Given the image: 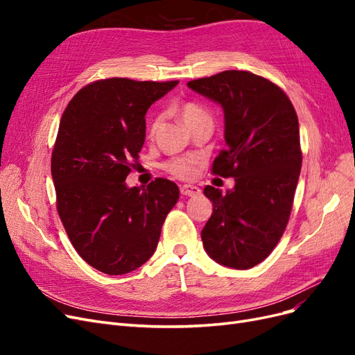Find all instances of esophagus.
I'll use <instances>...</instances> for the list:
<instances>
[{"label": "esophagus", "instance_id": "obj_1", "mask_svg": "<svg viewBox=\"0 0 355 355\" xmlns=\"http://www.w3.org/2000/svg\"><path fill=\"white\" fill-rule=\"evenodd\" d=\"M200 192H201V189L196 185H182L180 187V194L185 197H194V196H198Z\"/></svg>", "mask_w": 355, "mask_h": 355}]
</instances>
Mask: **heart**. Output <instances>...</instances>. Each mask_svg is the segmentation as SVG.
<instances>
[{
  "instance_id": "heart-1",
  "label": "heart",
  "mask_w": 355,
  "mask_h": 355,
  "mask_svg": "<svg viewBox=\"0 0 355 355\" xmlns=\"http://www.w3.org/2000/svg\"><path fill=\"white\" fill-rule=\"evenodd\" d=\"M178 114L180 116V120L185 123V125L188 128H192L197 123L210 118V114L206 110H204L201 105H198L196 102L180 103L179 108H178ZM158 123H159L158 118H154L151 124H149V135L155 133ZM197 167H198V158L192 157V155L170 158L163 164V168L167 171V173L173 175L179 179L194 178L196 173H197Z\"/></svg>"
}]
</instances>
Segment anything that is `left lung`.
Here are the masks:
<instances>
[{"instance_id": "left-lung-1", "label": "left lung", "mask_w": 355, "mask_h": 355, "mask_svg": "<svg viewBox=\"0 0 355 355\" xmlns=\"http://www.w3.org/2000/svg\"><path fill=\"white\" fill-rule=\"evenodd\" d=\"M188 87L223 108L225 149L211 171L235 179L227 194L204 188L213 202L204 249L223 266L249 270L274 250L292 211L302 166L296 111L277 84L247 71H223Z\"/></svg>"}]
</instances>
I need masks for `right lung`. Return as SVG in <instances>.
I'll list each match as a JSON object with an SVG mask.
<instances>
[{
    "mask_svg": "<svg viewBox=\"0 0 355 355\" xmlns=\"http://www.w3.org/2000/svg\"><path fill=\"white\" fill-rule=\"evenodd\" d=\"M179 81L106 78L68 103L51 154L56 206L73 249L96 270L127 274L157 249L179 188L157 178L128 188L125 178L145 142V114Z\"/></svg>",
    "mask_w": 355,
    "mask_h": 355,
    "instance_id": "right-lung-1",
    "label": "right lung"
}]
</instances>
